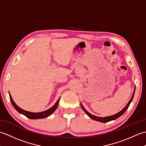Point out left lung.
<instances>
[{
  "mask_svg": "<svg viewBox=\"0 0 146 146\" xmlns=\"http://www.w3.org/2000/svg\"><path fill=\"white\" fill-rule=\"evenodd\" d=\"M135 88H134V93H133V94H132V97H131V100H129V102H128V104H127L125 107L123 108V109H122V110H121L120 111H119V113L115 114V115H113L108 116V117H97V116L94 115H92V114H91V113H90L88 112V111H86V110L85 109V108H84V107H83L82 104H81V107H82V109L83 110V111H84L85 112L86 114H87L92 119L95 120H97V121H98V122H103V123H104V122H109V121L117 119V118H119V117H120L123 113L125 112V111L127 110V108H128V107H129V105H130V104L131 103V102L132 101L133 97H134V93H135Z\"/></svg>",
  "mask_w": 146,
  "mask_h": 146,
  "instance_id": "8db88e82",
  "label": "left lung"
}]
</instances>
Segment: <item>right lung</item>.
<instances>
[{
  "label": "right lung",
  "instance_id": "1",
  "mask_svg": "<svg viewBox=\"0 0 146 146\" xmlns=\"http://www.w3.org/2000/svg\"><path fill=\"white\" fill-rule=\"evenodd\" d=\"M9 97H10V100L11 103L13 105V107L15 108V109L19 113H20L21 114L24 115L27 118L31 119H42V118H45L47 117L48 116L50 115L52 113L54 112V110L56 109V108L58 107V105L59 104V101H60V98L58 99V101L56 102V103L54 104V105L52 107H51L49 109L44 111H41V112H38V113H33V112H30V111H27L24 110L23 109H22L20 107H19L17 105L14 103V102L12 100V98L11 97V95L9 94Z\"/></svg>",
  "mask_w": 146,
  "mask_h": 146
}]
</instances>
